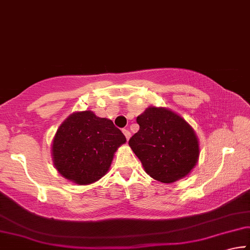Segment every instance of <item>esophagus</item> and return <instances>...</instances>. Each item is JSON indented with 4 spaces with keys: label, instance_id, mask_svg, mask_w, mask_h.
<instances>
[{
    "label": "esophagus",
    "instance_id": "obj_1",
    "mask_svg": "<svg viewBox=\"0 0 250 250\" xmlns=\"http://www.w3.org/2000/svg\"><path fill=\"white\" fill-rule=\"evenodd\" d=\"M123 133H124V135H125V137H126V140H129V137H130V133H129V130L128 129H123Z\"/></svg>",
    "mask_w": 250,
    "mask_h": 250
}]
</instances>
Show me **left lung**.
Returning <instances> with one entry per match:
<instances>
[{
  "label": "left lung",
  "mask_w": 250,
  "mask_h": 250,
  "mask_svg": "<svg viewBox=\"0 0 250 250\" xmlns=\"http://www.w3.org/2000/svg\"><path fill=\"white\" fill-rule=\"evenodd\" d=\"M140 130L128 142L144 171L173 183L190 174L199 160L197 134L183 117L165 107L149 106L136 118Z\"/></svg>",
  "instance_id": "1"
}]
</instances>
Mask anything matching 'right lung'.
Here are the masks:
<instances>
[{
  "label": "right lung",
  "instance_id": "right-lung-1",
  "mask_svg": "<svg viewBox=\"0 0 250 250\" xmlns=\"http://www.w3.org/2000/svg\"><path fill=\"white\" fill-rule=\"evenodd\" d=\"M126 138L108 118L91 110L72 113L62 122L51 144L52 162L61 176L88 186L108 172L115 152Z\"/></svg>",
  "mask_w": 250,
  "mask_h": 250
}]
</instances>
